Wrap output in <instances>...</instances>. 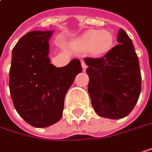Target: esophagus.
I'll return each mask as SVG.
<instances>
[{"instance_id":"1","label":"esophagus","mask_w":152,"mask_h":152,"mask_svg":"<svg viewBox=\"0 0 152 152\" xmlns=\"http://www.w3.org/2000/svg\"><path fill=\"white\" fill-rule=\"evenodd\" d=\"M81 64H82V67H83V70L85 71V70L86 69L87 66H86V62H85L84 60H82V61H81Z\"/></svg>"}]
</instances>
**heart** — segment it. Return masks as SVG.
Returning a JSON list of instances; mask_svg holds the SVG:
<instances>
[{"instance_id":"obj_1","label":"heart","mask_w":152,"mask_h":152,"mask_svg":"<svg viewBox=\"0 0 152 152\" xmlns=\"http://www.w3.org/2000/svg\"><path fill=\"white\" fill-rule=\"evenodd\" d=\"M113 34L106 29H88L74 39L70 46L75 51L88 50L94 56H104L113 48Z\"/></svg>"}]
</instances>
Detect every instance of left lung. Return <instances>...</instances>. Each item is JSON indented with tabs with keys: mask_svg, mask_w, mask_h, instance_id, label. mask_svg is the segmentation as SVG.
Returning <instances> with one entry per match:
<instances>
[{
	"mask_svg": "<svg viewBox=\"0 0 152 152\" xmlns=\"http://www.w3.org/2000/svg\"><path fill=\"white\" fill-rule=\"evenodd\" d=\"M118 45L100 58H86L88 94L101 117L122 119L134 108L142 91L139 59L132 39L120 28Z\"/></svg>",
	"mask_w": 152,
	"mask_h": 152,
	"instance_id": "left-lung-1",
	"label": "left lung"
}]
</instances>
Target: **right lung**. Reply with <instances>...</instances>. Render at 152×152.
Listing matches in <instances>:
<instances>
[{"mask_svg": "<svg viewBox=\"0 0 152 152\" xmlns=\"http://www.w3.org/2000/svg\"><path fill=\"white\" fill-rule=\"evenodd\" d=\"M52 30L28 32L12 49L10 92L23 120L36 128L58 123L63 114L66 92L82 72L78 59L56 67L48 58Z\"/></svg>", "mask_w": 152, "mask_h": 152, "instance_id": "add662e5", "label": "right lung"}]
</instances>
